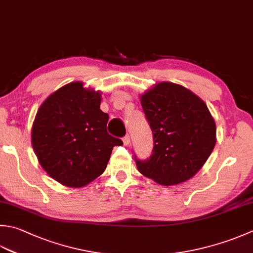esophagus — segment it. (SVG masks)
<instances>
[{
	"instance_id": "esophagus-1",
	"label": "esophagus",
	"mask_w": 253,
	"mask_h": 253,
	"mask_svg": "<svg viewBox=\"0 0 253 253\" xmlns=\"http://www.w3.org/2000/svg\"><path fill=\"white\" fill-rule=\"evenodd\" d=\"M123 142H124V145L125 146H128L130 143V137H129V135H126L125 137H123Z\"/></svg>"
}]
</instances>
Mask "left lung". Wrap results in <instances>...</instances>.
Wrapping results in <instances>:
<instances>
[{
  "instance_id": "obj_1",
  "label": "left lung",
  "mask_w": 253,
  "mask_h": 253,
  "mask_svg": "<svg viewBox=\"0 0 253 253\" xmlns=\"http://www.w3.org/2000/svg\"><path fill=\"white\" fill-rule=\"evenodd\" d=\"M141 106L153 149L146 160L133 153L138 171L167 186L191 179L216 143V125L206 104L185 87L161 82L143 94Z\"/></svg>"
}]
</instances>
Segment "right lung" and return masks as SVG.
Wrapping results in <instances>:
<instances>
[{"mask_svg":"<svg viewBox=\"0 0 253 253\" xmlns=\"http://www.w3.org/2000/svg\"><path fill=\"white\" fill-rule=\"evenodd\" d=\"M101 94L72 82L39 107L32 129L34 151L53 180L81 187L105 171L113 148L123 145L107 132L108 114L100 110Z\"/></svg>","mask_w":253,"mask_h":253,"instance_id":"1","label":"right lung"}]
</instances>
